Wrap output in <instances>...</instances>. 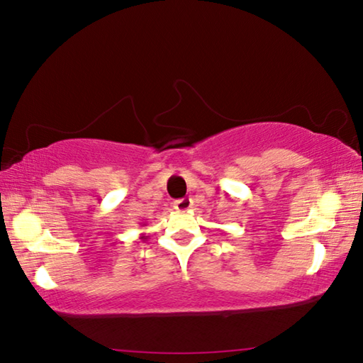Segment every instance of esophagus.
<instances>
[{
    "mask_svg": "<svg viewBox=\"0 0 363 363\" xmlns=\"http://www.w3.org/2000/svg\"><path fill=\"white\" fill-rule=\"evenodd\" d=\"M190 206H192V201H190L189 199H181V200L174 201V210H177V211H186Z\"/></svg>",
    "mask_w": 363,
    "mask_h": 363,
    "instance_id": "esophagus-1",
    "label": "esophagus"
}]
</instances>
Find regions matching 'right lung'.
Instances as JSON below:
<instances>
[{
	"mask_svg": "<svg viewBox=\"0 0 363 363\" xmlns=\"http://www.w3.org/2000/svg\"><path fill=\"white\" fill-rule=\"evenodd\" d=\"M140 238H143V240H145V238H147L145 233H140Z\"/></svg>",
	"mask_w": 363,
	"mask_h": 363,
	"instance_id": "obj_1",
	"label": "right lung"
}]
</instances>
